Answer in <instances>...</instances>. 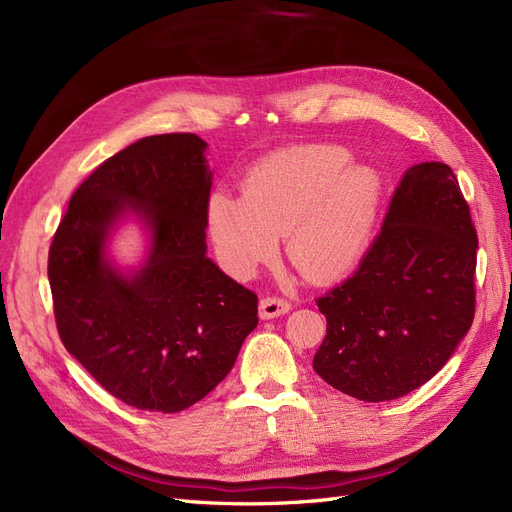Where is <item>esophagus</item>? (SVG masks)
Wrapping results in <instances>:
<instances>
[{
    "label": "esophagus",
    "instance_id": "esophagus-1",
    "mask_svg": "<svg viewBox=\"0 0 512 512\" xmlns=\"http://www.w3.org/2000/svg\"><path fill=\"white\" fill-rule=\"evenodd\" d=\"M292 309V305L282 297H265L260 301V318L271 320L277 316H284Z\"/></svg>",
    "mask_w": 512,
    "mask_h": 512
}]
</instances>
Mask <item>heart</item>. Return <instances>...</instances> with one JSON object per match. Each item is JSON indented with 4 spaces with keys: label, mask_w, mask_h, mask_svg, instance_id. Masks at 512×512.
<instances>
[{
    "label": "heart",
    "mask_w": 512,
    "mask_h": 512,
    "mask_svg": "<svg viewBox=\"0 0 512 512\" xmlns=\"http://www.w3.org/2000/svg\"><path fill=\"white\" fill-rule=\"evenodd\" d=\"M382 205L376 168L354 164L339 145H305L262 158L243 179V198L215 192L207 226L226 265L241 277L273 260L280 237L305 280L327 284L365 258Z\"/></svg>",
    "instance_id": "b5f03b06"
}]
</instances>
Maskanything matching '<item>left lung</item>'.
Returning <instances> with one entry per match:
<instances>
[{
  "instance_id": "obj_1",
  "label": "left lung",
  "mask_w": 512,
  "mask_h": 512,
  "mask_svg": "<svg viewBox=\"0 0 512 512\" xmlns=\"http://www.w3.org/2000/svg\"><path fill=\"white\" fill-rule=\"evenodd\" d=\"M476 250L451 166L408 168L359 269L316 301L327 318L316 374L361 401H391L431 380L472 327Z\"/></svg>"
}]
</instances>
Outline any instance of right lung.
Listing matches in <instances>:
<instances>
[{"instance_id": "add662e5", "label": "right lung", "mask_w": 512, "mask_h": 512, "mask_svg": "<svg viewBox=\"0 0 512 512\" xmlns=\"http://www.w3.org/2000/svg\"><path fill=\"white\" fill-rule=\"evenodd\" d=\"M196 134H158L102 162L70 198L49 250L61 342L96 382L138 410L194 406L232 369L258 324V297L207 258L211 170ZM132 212L150 230L144 267L105 256Z\"/></svg>"}]
</instances>
